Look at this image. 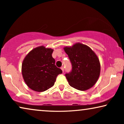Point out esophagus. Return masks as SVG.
Returning <instances> with one entry per match:
<instances>
[{"label":"esophagus","instance_id":"1","mask_svg":"<svg viewBox=\"0 0 124 124\" xmlns=\"http://www.w3.org/2000/svg\"><path fill=\"white\" fill-rule=\"evenodd\" d=\"M61 69H62V72H64V67H61Z\"/></svg>","mask_w":124,"mask_h":124}]
</instances>
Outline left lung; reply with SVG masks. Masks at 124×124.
Instances as JSON below:
<instances>
[{
  "label": "left lung",
  "instance_id": "left-lung-1",
  "mask_svg": "<svg viewBox=\"0 0 124 124\" xmlns=\"http://www.w3.org/2000/svg\"><path fill=\"white\" fill-rule=\"evenodd\" d=\"M64 49L72 64V70L65 74L70 86L81 91L93 87L101 72L96 54L89 47L79 43Z\"/></svg>",
  "mask_w": 124,
  "mask_h": 124
}]
</instances>
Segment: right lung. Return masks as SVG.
Instances as JSON below:
<instances>
[{"label":"right lung","instance_id":"right-lung-1","mask_svg":"<svg viewBox=\"0 0 124 124\" xmlns=\"http://www.w3.org/2000/svg\"><path fill=\"white\" fill-rule=\"evenodd\" d=\"M53 50L44 46L31 50L25 57L22 64V74L25 83L30 89L43 92L54 85L62 69L55 65L52 56Z\"/></svg>","mask_w":124,"mask_h":124}]
</instances>
